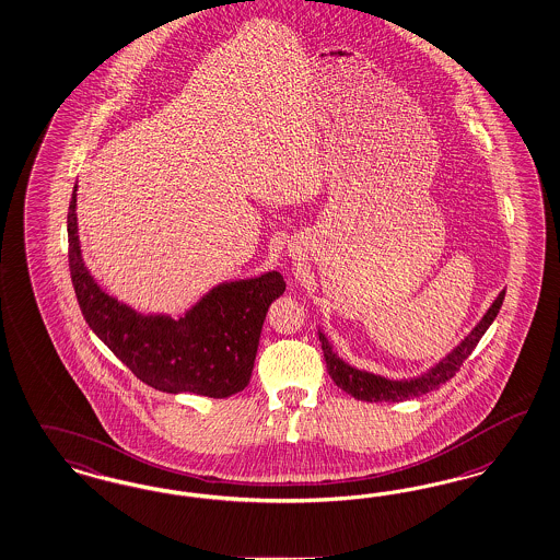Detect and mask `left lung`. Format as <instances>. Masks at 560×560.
<instances>
[{
	"instance_id": "8db88e82",
	"label": "left lung",
	"mask_w": 560,
	"mask_h": 560,
	"mask_svg": "<svg viewBox=\"0 0 560 560\" xmlns=\"http://www.w3.org/2000/svg\"><path fill=\"white\" fill-rule=\"evenodd\" d=\"M502 300H504V290L499 293V298L492 302V306L483 314L482 320L463 339L457 348L453 349L436 366L430 368L428 372H424L422 376L409 378V381H388L385 376L370 374V372H364V370L349 366L328 346L327 337L323 332H318L320 343H323V353H325L328 374L335 381V385L341 386L351 397H355L360 401H370V404L372 401L374 404L376 401H393V404H397V401H406V399H413V397L425 395V393L439 388L446 381H451L459 372L463 362L471 355V351L480 343L483 332L488 330V327L492 325V320L497 318V314H499V310L502 306Z\"/></svg>"
}]
</instances>
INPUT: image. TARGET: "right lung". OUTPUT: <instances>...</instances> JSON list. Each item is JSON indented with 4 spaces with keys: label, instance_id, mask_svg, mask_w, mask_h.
I'll return each instance as SVG.
<instances>
[{
    "label": "right lung",
    "instance_id": "right-lung-1",
    "mask_svg": "<svg viewBox=\"0 0 560 560\" xmlns=\"http://www.w3.org/2000/svg\"><path fill=\"white\" fill-rule=\"evenodd\" d=\"M68 258L78 306L98 339L163 393L225 399L250 383L265 316L285 291L281 272L217 285L179 320L142 316L98 288L80 256L77 186L68 209Z\"/></svg>",
    "mask_w": 560,
    "mask_h": 560
}]
</instances>
